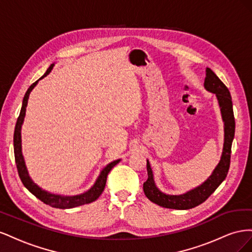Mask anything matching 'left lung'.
<instances>
[{
	"mask_svg": "<svg viewBox=\"0 0 252 252\" xmlns=\"http://www.w3.org/2000/svg\"><path fill=\"white\" fill-rule=\"evenodd\" d=\"M205 72L206 78L204 81V87L209 93L216 94L224 123V144L222 156H220V159L216 168L201 185L181 194H168L158 188L154 172H152L150 163L147 159L148 179L143 184L144 193L152 203L164 208L187 210L202 204L222 184V182L227 177L228 170H229L231 145L235 130L231 95L224 83L217 77V74L210 68H206Z\"/></svg>",
	"mask_w": 252,
	"mask_h": 252,
	"instance_id": "8db88e82",
	"label": "left lung"
}]
</instances>
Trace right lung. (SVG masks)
Instances as JSON below:
<instances>
[{"label":"right lung","mask_w":252,"mask_h":252,"mask_svg":"<svg viewBox=\"0 0 252 252\" xmlns=\"http://www.w3.org/2000/svg\"><path fill=\"white\" fill-rule=\"evenodd\" d=\"M55 64L56 63L51 64L47 69V71L44 73L43 77H41L36 82H34L26 91L24 98H23V102H22L20 116L17 121L16 128H14L13 150H14V158H16L18 172L23 185H24L34 196H36L37 199L41 200L46 205H49L51 207L60 208V209H69V208H74V207H78V206H81L84 204H89L91 202L95 201L103 192L109 171L113 168V166H116L121 161V158L116 159V161H112L109 164L106 165L101 170L100 174H98L94 184L91 186L87 191H84L83 193L74 194V195H64V194L49 192L47 190L42 189L39 185L35 184L32 178H30L28 169L26 167L24 156H23V151H22V126H23V123H24V119L26 116V107L28 104V98H29L30 93H32V89L36 86V84L39 83L40 80L47 77V75L50 73V71L52 70V68L55 67Z\"/></svg>","instance_id":"add662e5"}]
</instances>
